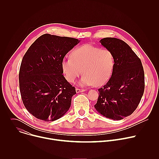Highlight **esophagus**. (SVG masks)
Returning <instances> with one entry per match:
<instances>
[{"label":"esophagus","mask_w":159,"mask_h":159,"mask_svg":"<svg viewBox=\"0 0 159 159\" xmlns=\"http://www.w3.org/2000/svg\"><path fill=\"white\" fill-rule=\"evenodd\" d=\"M75 90H76V93H81V92L85 91V89H78V88H76Z\"/></svg>","instance_id":"34e87169"}]
</instances>
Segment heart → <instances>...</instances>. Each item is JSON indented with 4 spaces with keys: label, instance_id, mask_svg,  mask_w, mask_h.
<instances>
[{
    "label": "heart",
    "instance_id": "heart-1",
    "mask_svg": "<svg viewBox=\"0 0 159 159\" xmlns=\"http://www.w3.org/2000/svg\"><path fill=\"white\" fill-rule=\"evenodd\" d=\"M70 57L63 59L61 65L65 77L71 83L82 72L81 85L101 86L108 81L114 69V55L106 48L87 44L74 49Z\"/></svg>",
    "mask_w": 159,
    "mask_h": 159
}]
</instances>
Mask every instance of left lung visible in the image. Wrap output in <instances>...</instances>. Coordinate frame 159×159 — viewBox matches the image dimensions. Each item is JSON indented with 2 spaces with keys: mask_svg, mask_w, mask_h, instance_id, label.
Segmentation results:
<instances>
[{
  "mask_svg": "<svg viewBox=\"0 0 159 159\" xmlns=\"http://www.w3.org/2000/svg\"><path fill=\"white\" fill-rule=\"evenodd\" d=\"M100 43L115 57V66L108 82L98 89L99 98L94 105L102 116L121 120L138 107L145 89V75L142 61L123 40L104 38Z\"/></svg>",
  "mask_w": 159,
  "mask_h": 159,
  "instance_id": "8db88e82",
  "label": "left lung"
}]
</instances>
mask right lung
<instances>
[{
	"mask_svg": "<svg viewBox=\"0 0 159 159\" xmlns=\"http://www.w3.org/2000/svg\"><path fill=\"white\" fill-rule=\"evenodd\" d=\"M80 41L44 34L31 45L22 58L19 89L28 112L44 121L62 117L71 106L75 88L62 75L61 61Z\"/></svg>",
	"mask_w": 159,
	"mask_h": 159,
	"instance_id": "right-lung-1",
	"label": "right lung"
}]
</instances>
